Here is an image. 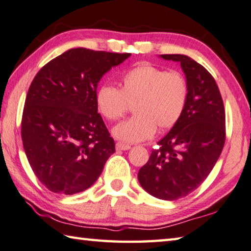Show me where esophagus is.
Here are the masks:
<instances>
[{"instance_id": "obj_1", "label": "esophagus", "mask_w": 251, "mask_h": 251, "mask_svg": "<svg viewBox=\"0 0 251 251\" xmlns=\"http://www.w3.org/2000/svg\"><path fill=\"white\" fill-rule=\"evenodd\" d=\"M115 147H117L118 150H129L131 148V146L122 144V142H118V144L115 145Z\"/></svg>"}]
</instances>
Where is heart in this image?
I'll return each instance as SVG.
<instances>
[{"label": "heart", "instance_id": "1", "mask_svg": "<svg viewBox=\"0 0 251 251\" xmlns=\"http://www.w3.org/2000/svg\"><path fill=\"white\" fill-rule=\"evenodd\" d=\"M119 90L101 85L95 94L98 109L110 121L121 119L133 105L136 115L113 128L125 142L147 140L159 130L174 126L182 117L188 98L186 79L177 72H165L153 65L140 64L123 73Z\"/></svg>", "mask_w": 251, "mask_h": 251}]
</instances>
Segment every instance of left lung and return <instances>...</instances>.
<instances>
[{"label": "left lung", "mask_w": 251, "mask_h": 251, "mask_svg": "<svg viewBox=\"0 0 251 251\" xmlns=\"http://www.w3.org/2000/svg\"><path fill=\"white\" fill-rule=\"evenodd\" d=\"M180 64L188 86L184 112L158 142L138 173L139 183L157 199L174 201L201 185L226 141V112L219 87L202 65L185 55H161Z\"/></svg>", "instance_id": "8db88e82"}]
</instances>
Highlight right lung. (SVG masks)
<instances>
[{"instance_id": "obj_1", "label": "right lung", "mask_w": 251, "mask_h": 251, "mask_svg": "<svg viewBox=\"0 0 251 251\" xmlns=\"http://www.w3.org/2000/svg\"><path fill=\"white\" fill-rule=\"evenodd\" d=\"M130 53L69 49L34 76L25 98L21 137L34 175L58 194L87 190L115 151L95 94L102 76Z\"/></svg>"}]
</instances>
